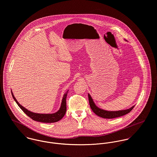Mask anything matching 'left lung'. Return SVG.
Listing matches in <instances>:
<instances>
[{
	"instance_id": "obj_1",
	"label": "left lung",
	"mask_w": 157,
	"mask_h": 157,
	"mask_svg": "<svg viewBox=\"0 0 157 157\" xmlns=\"http://www.w3.org/2000/svg\"><path fill=\"white\" fill-rule=\"evenodd\" d=\"M88 101H89V104L92 111L98 116L104 119H114V118L121 117L130 113L134 107V106H133L131 108L128 109H124V110H121V111H108L104 109H101L98 107H97L93 102V101L89 94H88Z\"/></svg>"
}]
</instances>
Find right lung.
<instances>
[{
  "mask_svg": "<svg viewBox=\"0 0 157 157\" xmlns=\"http://www.w3.org/2000/svg\"><path fill=\"white\" fill-rule=\"evenodd\" d=\"M13 98H14V101L16 102L18 106L21 109V110L30 118H31L33 120L37 121V122H43V123H54V122H58L60 121L65 115L66 112V98L67 93H66L63 98L61 105L60 107V109L55 113L53 114H37L34 113L33 112H31L28 111L27 109L24 108L23 106H21L17 102L15 97L14 96L13 93H11Z\"/></svg>",
  "mask_w": 157,
  "mask_h": 157,
  "instance_id": "right-lung-1",
  "label": "right lung"
}]
</instances>
